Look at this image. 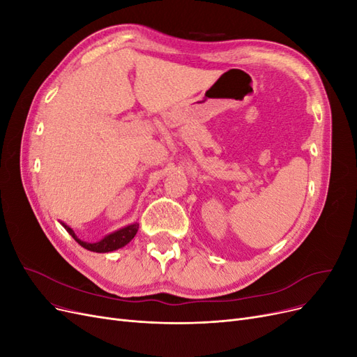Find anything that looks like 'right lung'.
I'll list each match as a JSON object with an SVG mask.
<instances>
[{"mask_svg": "<svg viewBox=\"0 0 357 357\" xmlns=\"http://www.w3.org/2000/svg\"><path fill=\"white\" fill-rule=\"evenodd\" d=\"M62 226L67 229V232L82 247L88 248V250H91V252H96V253H107V252L117 250V248H121V247L126 245L129 241H131L134 236H135L137 231H138V225L134 223V225L126 226V228H122V229H119V231H116V232H113L110 235L104 236V238L101 241H98V243H92L91 244V243H84V241L79 240L77 236H75L74 231L70 228V226H67L66 223H62Z\"/></svg>", "mask_w": 357, "mask_h": 357, "instance_id": "add662e5", "label": "right lung"}]
</instances>
